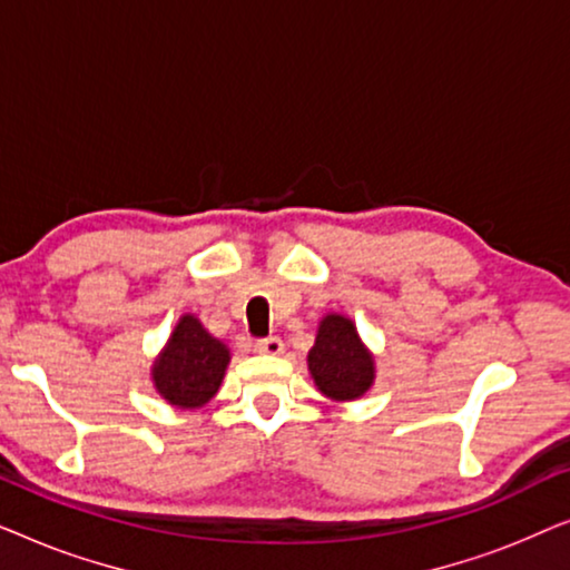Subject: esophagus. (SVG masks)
I'll return each mask as SVG.
<instances>
[{"label": "esophagus", "mask_w": 570, "mask_h": 570, "mask_svg": "<svg viewBox=\"0 0 570 570\" xmlns=\"http://www.w3.org/2000/svg\"><path fill=\"white\" fill-rule=\"evenodd\" d=\"M254 350H256V353H259V355H283L285 345H283V340H279V337H267V340L256 342Z\"/></svg>", "instance_id": "obj_1"}]
</instances>
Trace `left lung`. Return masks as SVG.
Masks as SVG:
<instances>
[{
  "label": "left lung",
  "mask_w": 570,
  "mask_h": 570,
  "mask_svg": "<svg viewBox=\"0 0 570 570\" xmlns=\"http://www.w3.org/2000/svg\"><path fill=\"white\" fill-rule=\"evenodd\" d=\"M306 361L316 389L332 402L361 400L376 381L373 353L357 334L353 318L337 311L322 316Z\"/></svg>",
  "instance_id": "left-lung-1"
}]
</instances>
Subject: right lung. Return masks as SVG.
Masks as SVG:
<instances>
[{"instance_id":"right-lung-1","label":"right lung","mask_w":570,"mask_h":570,"mask_svg":"<svg viewBox=\"0 0 570 570\" xmlns=\"http://www.w3.org/2000/svg\"><path fill=\"white\" fill-rule=\"evenodd\" d=\"M230 347L213 337L194 314L178 318L174 332L150 365V381L176 410H199L220 389Z\"/></svg>"}]
</instances>
